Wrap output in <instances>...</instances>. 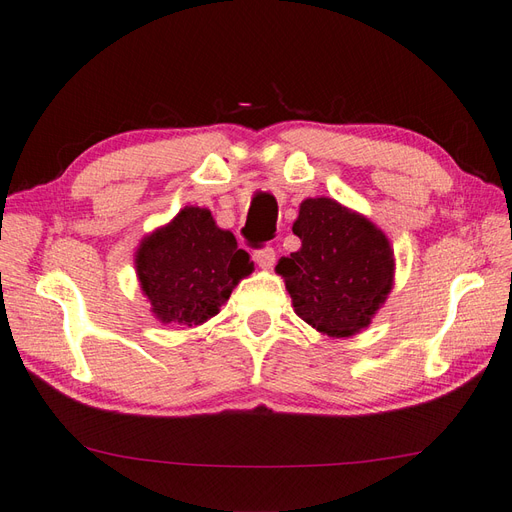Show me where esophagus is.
<instances>
[{
	"label": "esophagus",
	"mask_w": 512,
	"mask_h": 512,
	"mask_svg": "<svg viewBox=\"0 0 512 512\" xmlns=\"http://www.w3.org/2000/svg\"><path fill=\"white\" fill-rule=\"evenodd\" d=\"M253 259H255V264H257L259 268L270 270V268L274 266V259H277V253H274V248L264 246V248H259V251H255Z\"/></svg>",
	"instance_id": "1"
}]
</instances>
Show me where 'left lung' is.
<instances>
[{"instance_id":"8db88e82","label":"left lung","mask_w":512,"mask_h":512,"mask_svg":"<svg viewBox=\"0 0 512 512\" xmlns=\"http://www.w3.org/2000/svg\"><path fill=\"white\" fill-rule=\"evenodd\" d=\"M292 231L303 246L281 257L277 272L298 318L329 337L370 326L393 287V248L365 216L326 196L305 199Z\"/></svg>"}]
</instances>
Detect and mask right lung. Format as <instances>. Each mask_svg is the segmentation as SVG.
Returning a JSON list of instances; mask_svg holds the SVG:
<instances>
[{
  "label": "right lung",
  "instance_id": "1",
  "mask_svg": "<svg viewBox=\"0 0 512 512\" xmlns=\"http://www.w3.org/2000/svg\"><path fill=\"white\" fill-rule=\"evenodd\" d=\"M251 272V257L205 207H183L136 251L142 294L162 324L199 326L214 318Z\"/></svg>",
  "mask_w": 512,
  "mask_h": 512
}]
</instances>
